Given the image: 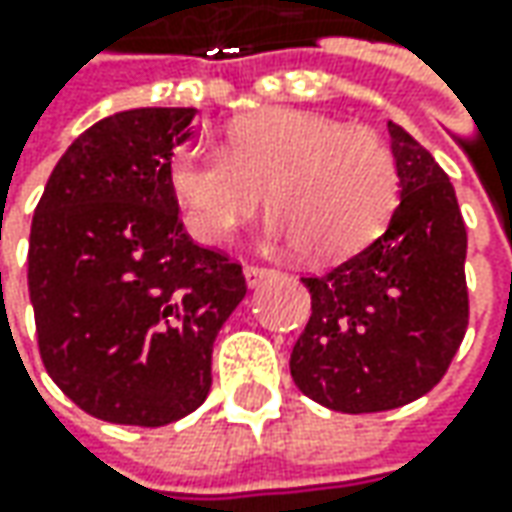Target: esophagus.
<instances>
[{
    "label": "esophagus",
    "instance_id": "34e87169",
    "mask_svg": "<svg viewBox=\"0 0 512 512\" xmlns=\"http://www.w3.org/2000/svg\"><path fill=\"white\" fill-rule=\"evenodd\" d=\"M267 276H273V270H270V267H259V265H247L245 267V279H247V285H250V287L262 285Z\"/></svg>",
    "mask_w": 512,
    "mask_h": 512
}]
</instances>
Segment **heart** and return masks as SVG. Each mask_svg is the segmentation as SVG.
Instances as JSON below:
<instances>
[{
	"label": "heart",
	"instance_id": "b5f03b06",
	"mask_svg": "<svg viewBox=\"0 0 512 512\" xmlns=\"http://www.w3.org/2000/svg\"><path fill=\"white\" fill-rule=\"evenodd\" d=\"M168 185L185 227L205 245L233 236L259 207L267 236L310 259H342L373 242L399 205V165L379 133L310 110L273 108L236 119L225 150H173Z\"/></svg>",
	"mask_w": 512,
	"mask_h": 512
}]
</instances>
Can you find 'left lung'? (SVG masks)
<instances>
[{"instance_id":"8db88e82","label":"left lung","mask_w":512,"mask_h":512,"mask_svg":"<svg viewBox=\"0 0 512 512\" xmlns=\"http://www.w3.org/2000/svg\"><path fill=\"white\" fill-rule=\"evenodd\" d=\"M402 199L382 236L305 276L310 319L290 353L307 399L339 413H379L416 402L442 382L464 339L467 230L439 162L387 122Z\"/></svg>"}]
</instances>
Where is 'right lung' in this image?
<instances>
[{
  "label": "right lung",
  "mask_w": 512,
  "mask_h": 512,
  "mask_svg": "<svg viewBox=\"0 0 512 512\" xmlns=\"http://www.w3.org/2000/svg\"><path fill=\"white\" fill-rule=\"evenodd\" d=\"M193 108H136L88 128L33 213L28 290L39 356L70 402L162 427L210 393V356L245 299L242 265L199 247L168 185Z\"/></svg>",
  "instance_id": "add662e5"
}]
</instances>
